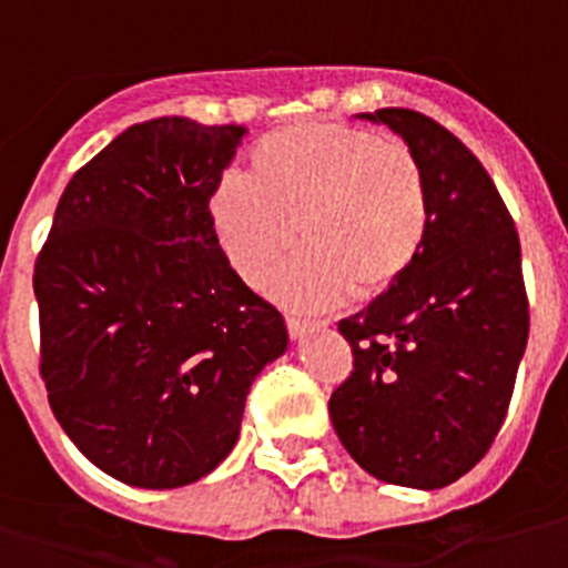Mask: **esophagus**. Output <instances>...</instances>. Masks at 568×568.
<instances>
[{"mask_svg":"<svg viewBox=\"0 0 568 568\" xmlns=\"http://www.w3.org/2000/svg\"><path fill=\"white\" fill-rule=\"evenodd\" d=\"M285 326H288L291 337H300V335H305L307 329H313V326H326V321H313V318H302V316H285Z\"/></svg>","mask_w":568,"mask_h":568,"instance_id":"34e87169","label":"esophagus"}]
</instances>
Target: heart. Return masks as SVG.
<instances>
[{
	"instance_id": "b5f03b06",
	"label": "heart",
	"mask_w": 568,
	"mask_h": 568,
	"mask_svg": "<svg viewBox=\"0 0 568 568\" xmlns=\"http://www.w3.org/2000/svg\"><path fill=\"white\" fill-rule=\"evenodd\" d=\"M227 261L296 307H332L390 291L420 255L432 220L426 170L406 142L354 125L294 123L250 156V178L227 175L209 200Z\"/></svg>"
}]
</instances>
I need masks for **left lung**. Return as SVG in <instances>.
I'll return each mask as SVG.
<instances>
[{
  "label": "left lung",
  "instance_id": "obj_1",
  "mask_svg": "<svg viewBox=\"0 0 568 568\" xmlns=\"http://www.w3.org/2000/svg\"><path fill=\"white\" fill-rule=\"evenodd\" d=\"M415 151L432 194L415 266L337 324L354 368L329 395L343 448L374 478L443 489L495 443L528 346V294L511 214L459 136L415 109L363 114Z\"/></svg>",
  "mask_w": 568,
  "mask_h": 568
}]
</instances>
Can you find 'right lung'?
I'll list each match as a JSON object with an SVG mask.
<instances>
[{
	"label": "right lung",
	"instance_id": "obj_1",
	"mask_svg": "<svg viewBox=\"0 0 568 568\" xmlns=\"http://www.w3.org/2000/svg\"><path fill=\"white\" fill-rule=\"evenodd\" d=\"M244 125L156 118L114 136L62 192L36 261L40 379L99 469L175 489L233 450L285 321L216 242L209 200Z\"/></svg>",
	"mask_w": 568,
	"mask_h": 568
}]
</instances>
